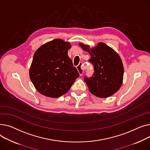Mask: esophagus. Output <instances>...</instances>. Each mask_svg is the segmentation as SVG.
Here are the masks:
<instances>
[{
  "mask_svg": "<svg viewBox=\"0 0 150 150\" xmlns=\"http://www.w3.org/2000/svg\"><path fill=\"white\" fill-rule=\"evenodd\" d=\"M77 69L79 73V74H80L81 76H82L83 74V69H84L82 62L79 63V64L77 66Z\"/></svg>",
  "mask_w": 150,
  "mask_h": 150,
  "instance_id": "obj_1",
  "label": "esophagus"
}]
</instances>
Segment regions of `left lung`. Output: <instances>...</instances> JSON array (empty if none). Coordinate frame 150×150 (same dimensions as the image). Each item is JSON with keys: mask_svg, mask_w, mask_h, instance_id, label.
Segmentation results:
<instances>
[{"mask_svg": "<svg viewBox=\"0 0 150 150\" xmlns=\"http://www.w3.org/2000/svg\"><path fill=\"white\" fill-rule=\"evenodd\" d=\"M82 48L89 52V62L94 67L91 77H84L90 91L99 98H105L116 93L122 84L124 66L120 57L111 47L100 42L96 47L79 44Z\"/></svg>", "mask_w": 150, "mask_h": 150, "instance_id": "left-lung-1", "label": "left lung"}]
</instances>
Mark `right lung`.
I'll return each instance as SVG.
<instances>
[{"label": "right lung", "instance_id": "right-lung-1", "mask_svg": "<svg viewBox=\"0 0 150 150\" xmlns=\"http://www.w3.org/2000/svg\"><path fill=\"white\" fill-rule=\"evenodd\" d=\"M71 45L56 39L43 44L33 56L30 77L36 89L42 95L56 98L65 94L79 76L68 56Z\"/></svg>", "mask_w": 150, "mask_h": 150}]
</instances>
